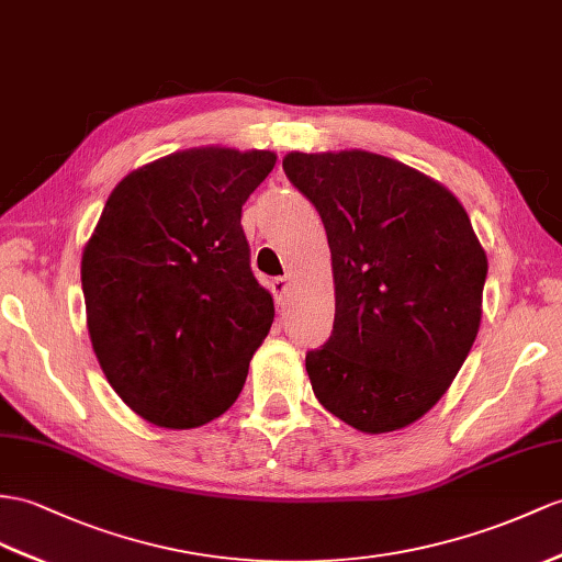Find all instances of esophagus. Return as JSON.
Returning a JSON list of instances; mask_svg holds the SVG:
<instances>
[{
    "label": "esophagus",
    "mask_w": 562,
    "mask_h": 562,
    "mask_svg": "<svg viewBox=\"0 0 562 562\" xmlns=\"http://www.w3.org/2000/svg\"><path fill=\"white\" fill-rule=\"evenodd\" d=\"M289 285H291L289 277H277L271 281V293H273V300H277L279 305H283L285 293H289Z\"/></svg>",
    "instance_id": "1"
}]
</instances>
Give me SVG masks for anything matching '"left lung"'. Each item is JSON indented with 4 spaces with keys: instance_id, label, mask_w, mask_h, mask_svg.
<instances>
[{
    "instance_id": "left-lung-1",
    "label": "left lung",
    "mask_w": 562,
    "mask_h": 562,
    "mask_svg": "<svg viewBox=\"0 0 562 562\" xmlns=\"http://www.w3.org/2000/svg\"><path fill=\"white\" fill-rule=\"evenodd\" d=\"M331 248L336 317L305 358L328 413L364 434L403 429L441 401L482 322L486 252L458 198L405 164L346 153L283 159Z\"/></svg>"
}]
</instances>
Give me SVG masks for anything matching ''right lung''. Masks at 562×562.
<instances>
[{
    "label": "right lung",
    "instance_id": "add662e5",
    "mask_svg": "<svg viewBox=\"0 0 562 562\" xmlns=\"http://www.w3.org/2000/svg\"><path fill=\"white\" fill-rule=\"evenodd\" d=\"M277 164L267 149L195 147L128 173L90 236L88 331L135 415L193 429L243 391L273 300L250 269L240 212Z\"/></svg>",
    "mask_w": 562,
    "mask_h": 562
}]
</instances>
